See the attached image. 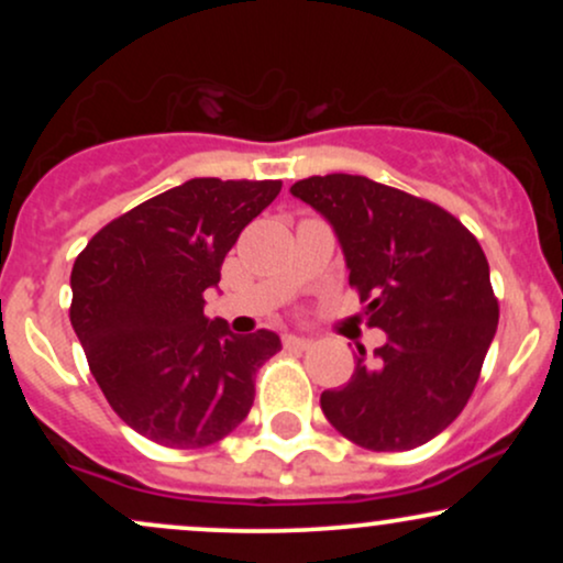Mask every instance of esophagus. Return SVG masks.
Here are the masks:
<instances>
[{
	"label": "esophagus",
	"instance_id": "34e87169",
	"mask_svg": "<svg viewBox=\"0 0 563 563\" xmlns=\"http://www.w3.org/2000/svg\"><path fill=\"white\" fill-rule=\"evenodd\" d=\"M283 346H286V349H299V352H303V349L312 346V341L299 339V335H283Z\"/></svg>",
	"mask_w": 563,
	"mask_h": 563
}]
</instances>
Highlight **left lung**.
Returning a JSON list of instances; mask_svg holds the SVG:
<instances>
[{
    "label": "left lung",
    "mask_w": 563,
    "mask_h": 563,
    "mask_svg": "<svg viewBox=\"0 0 563 563\" xmlns=\"http://www.w3.org/2000/svg\"><path fill=\"white\" fill-rule=\"evenodd\" d=\"M296 198L333 224L349 286L386 344L320 407L339 434L373 452H402L461 416L497 331V296L479 241L442 206L360 174L307 177Z\"/></svg>",
    "instance_id": "left-lung-1"
}]
</instances>
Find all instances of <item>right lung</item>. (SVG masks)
I'll use <instances>...</instances> for the list:
<instances>
[{
  "mask_svg": "<svg viewBox=\"0 0 563 563\" xmlns=\"http://www.w3.org/2000/svg\"><path fill=\"white\" fill-rule=\"evenodd\" d=\"M280 179L200 177L95 232L70 273V325L108 405L151 442L198 450L249 416L254 376L280 339L203 314L206 288Z\"/></svg>",
  "mask_w": 563,
  "mask_h": 563,
  "instance_id": "add662e5",
  "label": "right lung"
}]
</instances>
